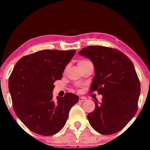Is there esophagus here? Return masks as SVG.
I'll list each match as a JSON object with an SVG mask.
<instances>
[{
    "label": "esophagus",
    "mask_w": 150,
    "mask_h": 150,
    "mask_svg": "<svg viewBox=\"0 0 150 150\" xmlns=\"http://www.w3.org/2000/svg\"><path fill=\"white\" fill-rule=\"evenodd\" d=\"M87 100V98L85 96H80L79 98V100L81 101V102H83V101H85Z\"/></svg>",
    "instance_id": "esophagus-1"
}]
</instances>
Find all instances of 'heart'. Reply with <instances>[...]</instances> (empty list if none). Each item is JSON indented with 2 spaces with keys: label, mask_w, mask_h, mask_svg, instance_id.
Here are the masks:
<instances>
[{
  "label": "heart",
  "mask_w": 150,
  "mask_h": 150,
  "mask_svg": "<svg viewBox=\"0 0 150 150\" xmlns=\"http://www.w3.org/2000/svg\"><path fill=\"white\" fill-rule=\"evenodd\" d=\"M88 62V61L87 60H80L79 62L78 63V65H83V64H85V63Z\"/></svg>",
  "instance_id": "1"
}]
</instances>
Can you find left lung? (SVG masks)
Listing matches in <instances>:
<instances>
[{
    "mask_svg": "<svg viewBox=\"0 0 150 150\" xmlns=\"http://www.w3.org/2000/svg\"><path fill=\"white\" fill-rule=\"evenodd\" d=\"M79 54L89 58L95 67L89 92L103 95L87 115L91 126L104 135L118 132L138 110L140 83L132 62L120 51L100 45L85 47Z\"/></svg>",
    "mask_w": 150,
    "mask_h": 150,
    "instance_id": "8db88e82",
    "label": "left lung"
}]
</instances>
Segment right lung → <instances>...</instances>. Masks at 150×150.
<instances>
[{"label": "right lung", "instance_id": "add662e5", "mask_svg": "<svg viewBox=\"0 0 150 150\" xmlns=\"http://www.w3.org/2000/svg\"><path fill=\"white\" fill-rule=\"evenodd\" d=\"M75 50H45L25 55L15 65L8 80L12 106L30 130L52 136L62 130L79 96L66 93L53 98L55 81L62 78Z\"/></svg>", "mask_w": 150, "mask_h": 150}]
</instances>
